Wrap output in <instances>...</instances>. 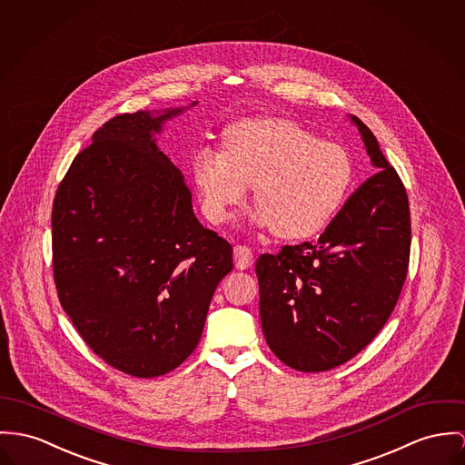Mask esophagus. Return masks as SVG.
I'll return each instance as SVG.
<instances>
[{
  "label": "esophagus",
  "mask_w": 465,
  "mask_h": 465,
  "mask_svg": "<svg viewBox=\"0 0 465 465\" xmlns=\"http://www.w3.org/2000/svg\"><path fill=\"white\" fill-rule=\"evenodd\" d=\"M233 260H235L237 269H241V271L250 269L252 265V251L248 246H235Z\"/></svg>",
  "instance_id": "1"
}]
</instances>
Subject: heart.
<instances>
[{"label": "heart", "mask_w": 465, "mask_h": 465, "mask_svg": "<svg viewBox=\"0 0 465 465\" xmlns=\"http://www.w3.org/2000/svg\"><path fill=\"white\" fill-rule=\"evenodd\" d=\"M226 152L200 148L193 180L202 209L226 223L256 185V219L286 241L310 239L341 211L354 182V161L341 144L286 118L260 116L232 125Z\"/></svg>", "instance_id": "1"}]
</instances>
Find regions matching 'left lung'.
I'll list each match as a JSON object with an SVG mask.
<instances>
[{
  "label": "left lung",
  "instance_id": "obj_1",
  "mask_svg": "<svg viewBox=\"0 0 465 465\" xmlns=\"http://www.w3.org/2000/svg\"><path fill=\"white\" fill-rule=\"evenodd\" d=\"M379 170L319 241L260 254V321L267 345L299 371L332 370L379 334L407 278L411 213L403 182L373 133L352 116Z\"/></svg>",
  "mask_w": 465,
  "mask_h": 465
}]
</instances>
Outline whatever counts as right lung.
I'll use <instances>...</instances> for the list:
<instances>
[{
	"label": "right lung",
	"mask_w": 465,
	"mask_h": 465,
	"mask_svg": "<svg viewBox=\"0 0 465 465\" xmlns=\"http://www.w3.org/2000/svg\"><path fill=\"white\" fill-rule=\"evenodd\" d=\"M179 113L107 120L72 161L51 215L62 308L99 358L138 379L193 354L215 286L233 269L230 242L200 224L153 140Z\"/></svg>",
	"instance_id": "add662e5"
}]
</instances>
